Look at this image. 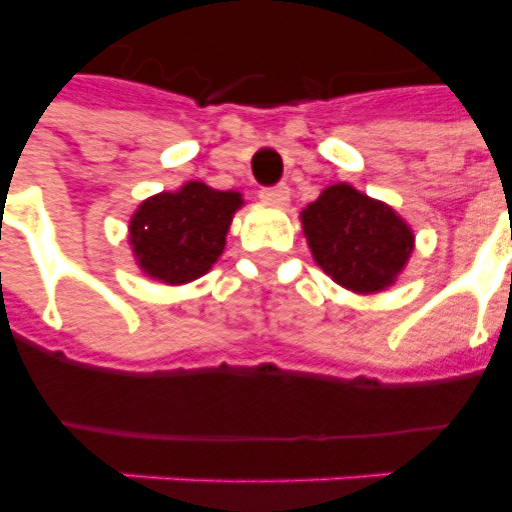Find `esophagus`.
Segmentation results:
<instances>
[{
	"label": "esophagus",
	"instance_id": "obj_1",
	"mask_svg": "<svg viewBox=\"0 0 512 512\" xmlns=\"http://www.w3.org/2000/svg\"><path fill=\"white\" fill-rule=\"evenodd\" d=\"M260 199L268 201V204H287L289 185L279 183V185H271V188H263V191H260Z\"/></svg>",
	"mask_w": 512,
	"mask_h": 512
}]
</instances>
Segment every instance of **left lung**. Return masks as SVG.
<instances>
[{
  "label": "left lung",
  "instance_id": "obj_1",
  "mask_svg": "<svg viewBox=\"0 0 512 512\" xmlns=\"http://www.w3.org/2000/svg\"><path fill=\"white\" fill-rule=\"evenodd\" d=\"M303 228L321 271L353 292L393 284L414 241L393 209L345 183L329 185L303 209Z\"/></svg>",
  "mask_w": 512,
  "mask_h": 512
}]
</instances>
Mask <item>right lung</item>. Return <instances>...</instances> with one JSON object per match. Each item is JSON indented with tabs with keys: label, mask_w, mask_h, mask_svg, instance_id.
Returning <instances> with one entry per match:
<instances>
[{
	"label": "right lung",
	"mask_w": 512,
	"mask_h": 512,
	"mask_svg": "<svg viewBox=\"0 0 512 512\" xmlns=\"http://www.w3.org/2000/svg\"><path fill=\"white\" fill-rule=\"evenodd\" d=\"M241 196L188 183L140 204L130 223L132 252L140 268L164 284L199 279L223 255L225 233Z\"/></svg>",
	"instance_id": "obj_1"
}]
</instances>
